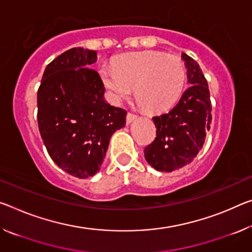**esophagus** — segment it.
Returning a JSON list of instances; mask_svg holds the SVG:
<instances>
[{
  "instance_id": "1",
  "label": "esophagus",
  "mask_w": 252,
  "mask_h": 252,
  "mask_svg": "<svg viewBox=\"0 0 252 252\" xmlns=\"http://www.w3.org/2000/svg\"><path fill=\"white\" fill-rule=\"evenodd\" d=\"M137 119V115L133 114V113H127L126 114V123H131L134 120Z\"/></svg>"
}]
</instances>
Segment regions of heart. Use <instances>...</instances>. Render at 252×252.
<instances>
[{"label":"heart","instance_id":"b5f03b06","mask_svg":"<svg viewBox=\"0 0 252 252\" xmlns=\"http://www.w3.org/2000/svg\"><path fill=\"white\" fill-rule=\"evenodd\" d=\"M113 101L127 98L135 89L146 110L159 112L176 103L186 79L183 62L159 51H140L123 56L117 65L104 63L99 70Z\"/></svg>","mask_w":252,"mask_h":252}]
</instances>
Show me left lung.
Here are the masks:
<instances>
[{"label":"left lung","instance_id":"1","mask_svg":"<svg viewBox=\"0 0 252 252\" xmlns=\"http://www.w3.org/2000/svg\"><path fill=\"white\" fill-rule=\"evenodd\" d=\"M191 85L168 113L154 117L155 140L143 150L145 158L159 171H174L189 165L204 145L212 122L207 81L198 63L182 54Z\"/></svg>","mask_w":252,"mask_h":252}]
</instances>
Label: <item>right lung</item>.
I'll return each instance as SVG.
<instances>
[{"mask_svg": "<svg viewBox=\"0 0 252 252\" xmlns=\"http://www.w3.org/2000/svg\"><path fill=\"white\" fill-rule=\"evenodd\" d=\"M96 51L71 48L48 63L40 84L38 126L54 162L74 177L87 178L101 168L126 111L104 99V84L91 67Z\"/></svg>", "mask_w": 252, "mask_h": 252, "instance_id": "obj_1", "label": "right lung"}]
</instances>
